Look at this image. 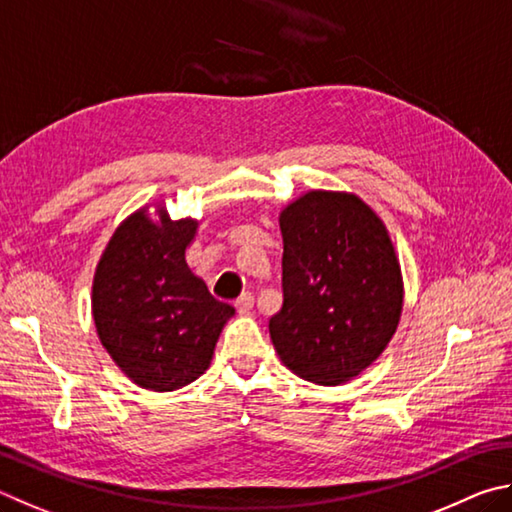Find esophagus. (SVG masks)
Returning a JSON list of instances; mask_svg holds the SVG:
<instances>
[{
  "label": "esophagus",
  "instance_id": "1",
  "mask_svg": "<svg viewBox=\"0 0 512 512\" xmlns=\"http://www.w3.org/2000/svg\"><path fill=\"white\" fill-rule=\"evenodd\" d=\"M233 306H236L238 312H249L254 308V297H251V292H242L240 297L233 301Z\"/></svg>",
  "mask_w": 512,
  "mask_h": 512
}]
</instances>
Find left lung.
<instances>
[{
    "mask_svg": "<svg viewBox=\"0 0 512 512\" xmlns=\"http://www.w3.org/2000/svg\"><path fill=\"white\" fill-rule=\"evenodd\" d=\"M281 233L276 353L303 380L342 384L378 360L398 328L402 279L387 229L360 197L312 191L281 213Z\"/></svg>",
    "mask_w": 512,
    "mask_h": 512,
    "instance_id": "left-lung-1",
    "label": "left lung"
}]
</instances>
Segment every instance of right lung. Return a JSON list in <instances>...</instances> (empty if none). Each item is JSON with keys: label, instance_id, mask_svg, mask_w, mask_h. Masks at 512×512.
I'll return each instance as SVG.
<instances>
[{"label": "right lung", "instance_id": "add662e5", "mask_svg": "<svg viewBox=\"0 0 512 512\" xmlns=\"http://www.w3.org/2000/svg\"><path fill=\"white\" fill-rule=\"evenodd\" d=\"M195 220L159 222L146 211L125 220L94 276V321L107 353L143 389L173 391L211 362L229 303L213 297L184 261Z\"/></svg>", "mask_w": 512, "mask_h": 512}]
</instances>
